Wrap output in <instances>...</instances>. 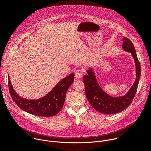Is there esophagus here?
Returning <instances> with one entry per match:
<instances>
[{
  "mask_svg": "<svg viewBox=\"0 0 151 151\" xmlns=\"http://www.w3.org/2000/svg\"><path fill=\"white\" fill-rule=\"evenodd\" d=\"M83 75V70L81 69H78L75 72V76L76 79H79L81 78L82 77Z\"/></svg>",
  "mask_w": 151,
  "mask_h": 151,
  "instance_id": "obj_1",
  "label": "esophagus"
}]
</instances>
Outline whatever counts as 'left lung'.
Returning <instances> with one entry per match:
<instances>
[{"instance_id": "left-lung-1", "label": "left lung", "mask_w": 151, "mask_h": 151, "mask_svg": "<svg viewBox=\"0 0 151 151\" xmlns=\"http://www.w3.org/2000/svg\"><path fill=\"white\" fill-rule=\"evenodd\" d=\"M122 47L125 51L132 54L136 67L135 81L124 96L112 97L104 92L99 86L92 68L87 71V75L83 76L87 99L90 105L99 112L105 114H114L123 111L131 104L137 92L141 75L140 64L132 42L126 37L123 38Z\"/></svg>"}]
</instances>
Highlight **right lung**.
Returning <instances> with one entry per match:
<instances>
[{
    "instance_id": "1",
    "label": "right lung",
    "mask_w": 151,
    "mask_h": 151,
    "mask_svg": "<svg viewBox=\"0 0 151 151\" xmlns=\"http://www.w3.org/2000/svg\"><path fill=\"white\" fill-rule=\"evenodd\" d=\"M74 73L68 75L61 80L46 96L35 100L20 97L13 89L8 76L9 93L14 103L24 111L39 116H53L61 111L67 90L74 81Z\"/></svg>"
}]
</instances>
